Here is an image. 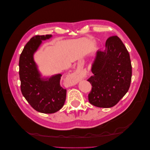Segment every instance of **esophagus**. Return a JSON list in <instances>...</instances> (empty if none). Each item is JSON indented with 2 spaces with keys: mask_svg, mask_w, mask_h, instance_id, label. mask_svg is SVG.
Masks as SVG:
<instances>
[{
  "mask_svg": "<svg viewBox=\"0 0 150 150\" xmlns=\"http://www.w3.org/2000/svg\"><path fill=\"white\" fill-rule=\"evenodd\" d=\"M72 81L74 83H78L84 77V75L82 74H72L69 76Z\"/></svg>",
  "mask_w": 150,
  "mask_h": 150,
  "instance_id": "34e87169",
  "label": "esophagus"
}]
</instances>
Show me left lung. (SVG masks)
<instances>
[{
	"instance_id": "8db88e82",
	"label": "left lung",
	"mask_w": 150,
	"mask_h": 150,
	"mask_svg": "<svg viewBox=\"0 0 150 150\" xmlns=\"http://www.w3.org/2000/svg\"><path fill=\"white\" fill-rule=\"evenodd\" d=\"M91 72L89 103L104 108L116 105L128 92L132 76L129 52L117 36L107 39L104 51L98 50Z\"/></svg>"
}]
</instances>
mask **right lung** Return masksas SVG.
I'll return each mask as SVG.
<instances>
[{"label": "right lung", "mask_w": 150, "mask_h": 150, "mask_svg": "<svg viewBox=\"0 0 150 150\" xmlns=\"http://www.w3.org/2000/svg\"><path fill=\"white\" fill-rule=\"evenodd\" d=\"M52 37V35H46L31 38L21 54L19 63L22 95L35 110L46 114L60 110L66 98V89L60 85L62 74L42 77L34 59L42 40Z\"/></svg>", "instance_id": "add662e5"}]
</instances>
